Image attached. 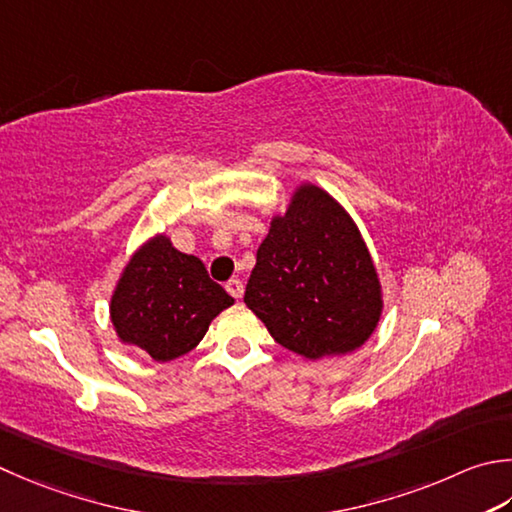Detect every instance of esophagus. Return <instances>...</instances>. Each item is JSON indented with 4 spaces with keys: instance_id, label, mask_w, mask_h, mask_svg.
<instances>
[{
    "instance_id": "34e87169",
    "label": "esophagus",
    "mask_w": 512,
    "mask_h": 512,
    "mask_svg": "<svg viewBox=\"0 0 512 512\" xmlns=\"http://www.w3.org/2000/svg\"><path fill=\"white\" fill-rule=\"evenodd\" d=\"M226 290H228V295H230V297L239 299V297L244 295V284L239 282V279H230V282L226 284Z\"/></svg>"
}]
</instances>
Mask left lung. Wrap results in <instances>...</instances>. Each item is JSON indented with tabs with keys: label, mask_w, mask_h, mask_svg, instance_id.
<instances>
[{
	"label": "left lung",
	"mask_w": 512,
	"mask_h": 512,
	"mask_svg": "<svg viewBox=\"0 0 512 512\" xmlns=\"http://www.w3.org/2000/svg\"><path fill=\"white\" fill-rule=\"evenodd\" d=\"M244 302L277 344L313 362L357 350L384 308L357 224L315 184L297 186L286 213L270 219Z\"/></svg>",
	"instance_id": "obj_1"
}]
</instances>
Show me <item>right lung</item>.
Returning a JSON list of instances; mask_svg holds the SVG:
<instances>
[{"label": "right lung", "mask_w": 512, "mask_h": 512, "mask_svg": "<svg viewBox=\"0 0 512 512\" xmlns=\"http://www.w3.org/2000/svg\"><path fill=\"white\" fill-rule=\"evenodd\" d=\"M235 299L208 277L202 259L150 237L128 259L110 297L119 342L170 362L202 342L210 322Z\"/></svg>", "instance_id": "1"}]
</instances>
